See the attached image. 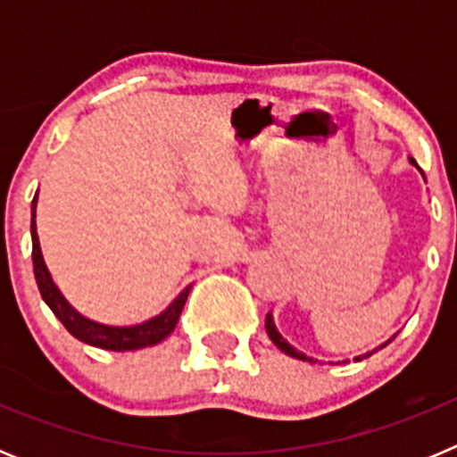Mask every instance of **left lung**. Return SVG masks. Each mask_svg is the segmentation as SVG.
<instances>
[{"label": "left lung", "mask_w": 457, "mask_h": 457, "mask_svg": "<svg viewBox=\"0 0 457 457\" xmlns=\"http://www.w3.org/2000/svg\"><path fill=\"white\" fill-rule=\"evenodd\" d=\"M410 162H411V160H410ZM265 329H268V337L272 338V343H274V345H277L278 350H281V353L290 354V357H295V359H302V361H313V359L306 357L304 353H300V350H297V348H293V345H290V343L286 341V338L281 337V334H278V329H277V327H274L272 313H268V316H265ZM386 343H389V341H386ZM386 343H385V345H386ZM385 345H379V348H385ZM373 353H375V350H373ZM373 353H366L364 357H370V354H373ZM364 357H357V359H364Z\"/></svg>", "instance_id": "1"}]
</instances>
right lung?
Wrapping results in <instances>:
<instances>
[{
	"mask_svg": "<svg viewBox=\"0 0 457 457\" xmlns=\"http://www.w3.org/2000/svg\"><path fill=\"white\" fill-rule=\"evenodd\" d=\"M34 217H36V196L34 201H31V245H34V249H31V261H34L36 284H38L40 297L46 300V304L50 306L52 313L62 320V325L66 327L72 337L88 343V345H96V348L123 353V350H139V348H146V345H155V343H160L162 338H167L169 334L173 332V327H176V322H179L180 318V311H183L185 302H187L189 288H185L183 293H180L171 304H169V309H164L160 316L151 318V320L146 322H139V325H130V327L103 325V322H96L91 320V318L82 316L78 309H72V306L68 304L66 297L62 295V290L54 286L50 272H47L43 253H40L38 236H36Z\"/></svg>",
	"mask_w": 457,
	"mask_h": 457,
	"instance_id": "obj_1",
	"label": "right lung"
}]
</instances>
